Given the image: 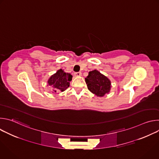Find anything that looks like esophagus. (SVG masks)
Segmentation results:
<instances>
[{
  "instance_id": "1",
  "label": "esophagus",
  "mask_w": 159,
  "mask_h": 159,
  "mask_svg": "<svg viewBox=\"0 0 159 159\" xmlns=\"http://www.w3.org/2000/svg\"><path fill=\"white\" fill-rule=\"evenodd\" d=\"M74 75L76 77H80L82 75V73L80 72H75L74 73Z\"/></svg>"
}]
</instances>
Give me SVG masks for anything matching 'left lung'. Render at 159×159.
<instances>
[{
	"label": "left lung",
	"instance_id": "8db88e82",
	"mask_svg": "<svg viewBox=\"0 0 159 159\" xmlns=\"http://www.w3.org/2000/svg\"><path fill=\"white\" fill-rule=\"evenodd\" d=\"M85 80L88 89L97 96L102 97L109 92L110 80L96 70L89 72Z\"/></svg>",
	"mask_w": 159,
	"mask_h": 159
}]
</instances>
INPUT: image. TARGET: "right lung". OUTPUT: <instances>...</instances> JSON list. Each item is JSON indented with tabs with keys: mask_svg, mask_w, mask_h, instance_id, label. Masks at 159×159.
<instances>
[{
	"mask_svg": "<svg viewBox=\"0 0 159 159\" xmlns=\"http://www.w3.org/2000/svg\"><path fill=\"white\" fill-rule=\"evenodd\" d=\"M72 75L70 74L65 73L63 70H58L56 74L51 76L48 83L55 93L64 91L70 86V82L72 80Z\"/></svg>",
	"mask_w": 159,
	"mask_h": 159,
	"instance_id": "add662e5",
	"label": "right lung"
}]
</instances>
